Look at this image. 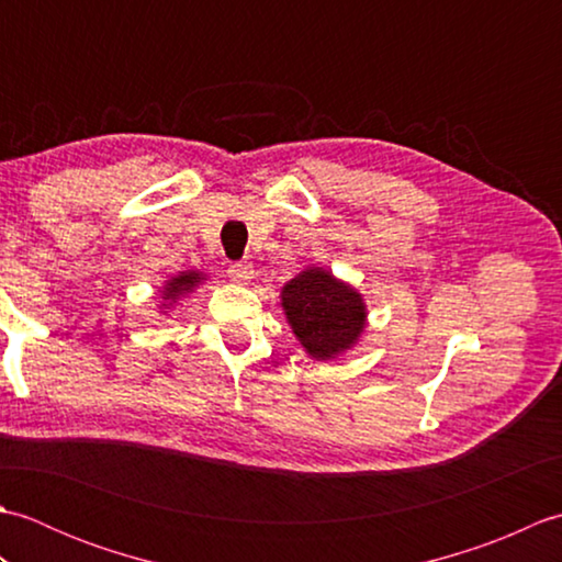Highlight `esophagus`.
Wrapping results in <instances>:
<instances>
[{"label": "esophagus", "instance_id": "esophagus-1", "mask_svg": "<svg viewBox=\"0 0 562 562\" xmlns=\"http://www.w3.org/2000/svg\"><path fill=\"white\" fill-rule=\"evenodd\" d=\"M229 278L234 282H248L250 278H254V266H250L248 260L232 262V266H229Z\"/></svg>", "mask_w": 562, "mask_h": 562}]
</instances>
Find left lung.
Wrapping results in <instances>:
<instances>
[{
	"label": "left lung",
	"instance_id": "8db88e82",
	"mask_svg": "<svg viewBox=\"0 0 562 562\" xmlns=\"http://www.w3.org/2000/svg\"><path fill=\"white\" fill-rule=\"evenodd\" d=\"M282 306L294 336L316 360L352 348L364 328V302L350 284L314 268L284 284Z\"/></svg>",
	"mask_w": 562,
	"mask_h": 562
}]
</instances>
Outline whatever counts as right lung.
<instances>
[{
    "mask_svg": "<svg viewBox=\"0 0 562 562\" xmlns=\"http://www.w3.org/2000/svg\"><path fill=\"white\" fill-rule=\"evenodd\" d=\"M200 282V272H181L178 274V278H173V280H169L166 282V288H164V300H178V296H181L183 292H190L195 288V284Z\"/></svg>",
    "mask_w": 562,
    "mask_h": 562,
    "instance_id": "add662e5",
    "label": "right lung"
}]
</instances>
